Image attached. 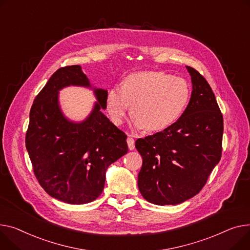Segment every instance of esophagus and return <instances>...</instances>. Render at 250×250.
Here are the masks:
<instances>
[{"label": "esophagus", "instance_id": "34e87169", "mask_svg": "<svg viewBox=\"0 0 250 250\" xmlns=\"http://www.w3.org/2000/svg\"><path fill=\"white\" fill-rule=\"evenodd\" d=\"M126 143H127L128 148L130 149V151H131V149H134V148H135V140H134V139L128 137V138L126 139Z\"/></svg>", "mask_w": 250, "mask_h": 250}]
</instances>
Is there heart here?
<instances>
[{
  "mask_svg": "<svg viewBox=\"0 0 250 250\" xmlns=\"http://www.w3.org/2000/svg\"><path fill=\"white\" fill-rule=\"evenodd\" d=\"M189 99L185 79L161 71H140L128 74L123 86L108 89L106 109L111 121L122 125L131 108V124L136 128L159 131L181 118Z\"/></svg>",
  "mask_w": 250,
  "mask_h": 250,
  "instance_id": "1",
  "label": "heart"
}]
</instances>
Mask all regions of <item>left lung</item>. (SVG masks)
I'll return each mask as SVG.
<instances>
[{
	"instance_id": "1",
	"label": "left lung",
	"mask_w": 250,
	"mask_h": 250,
	"mask_svg": "<svg viewBox=\"0 0 250 250\" xmlns=\"http://www.w3.org/2000/svg\"><path fill=\"white\" fill-rule=\"evenodd\" d=\"M186 68L192 93L184 113L163 131L136 141L143 158L139 190L155 205H176L194 197L221 159L223 116L206 79Z\"/></svg>"
}]
</instances>
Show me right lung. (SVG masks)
I'll return each instance as SVG.
<instances>
[{
    "label": "right lung",
    "mask_w": 250,
    "mask_h": 250,
    "mask_svg": "<svg viewBox=\"0 0 250 250\" xmlns=\"http://www.w3.org/2000/svg\"><path fill=\"white\" fill-rule=\"evenodd\" d=\"M91 89L97 98L84 120L62 112L59 91ZM107 90L93 86L81 66L58 69L36 96L30 110L26 148L35 176L51 197L68 204L90 203L103 193L109 166L127 153L126 136L103 113Z\"/></svg>",
    "instance_id": "obj_1"
}]
</instances>
